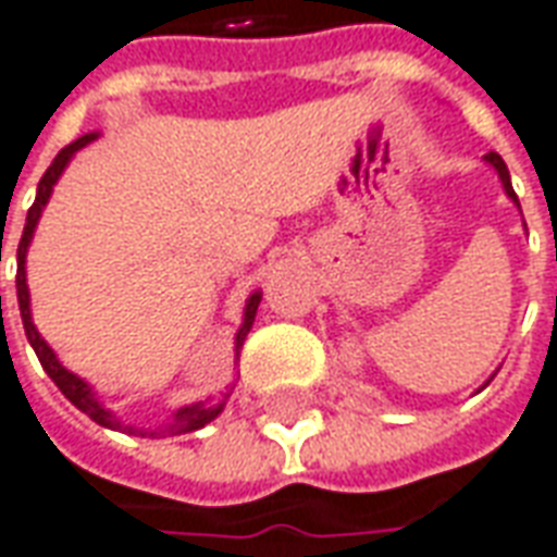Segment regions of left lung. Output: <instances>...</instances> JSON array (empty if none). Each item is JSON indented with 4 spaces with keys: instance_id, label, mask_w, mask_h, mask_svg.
Listing matches in <instances>:
<instances>
[{
    "instance_id": "8db88e82",
    "label": "left lung",
    "mask_w": 557,
    "mask_h": 557,
    "mask_svg": "<svg viewBox=\"0 0 557 557\" xmlns=\"http://www.w3.org/2000/svg\"><path fill=\"white\" fill-rule=\"evenodd\" d=\"M485 162H488V165H492V169L497 171V177H500V184H504V193H507V196L512 198V205L519 208V198H516V189H512V184H509L507 162L497 157V153H485ZM485 386H488V383H485ZM485 386H482V388H485Z\"/></svg>"
}]
</instances>
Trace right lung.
<instances>
[{"mask_svg":"<svg viewBox=\"0 0 557 557\" xmlns=\"http://www.w3.org/2000/svg\"><path fill=\"white\" fill-rule=\"evenodd\" d=\"M99 138V132H89V135H81L77 141H72L69 147H62L57 159L50 162V169L45 171V177L38 181V193H35V201L29 213H26V225H23V235H21V244H17V305H21V319H23V332L29 337V344H33L35 356L41 361V368L48 371V376L60 386V392L65 398L75 404L81 413H87L92 422H99V425L111 428V431H126V434H150V437H174V434H189V431H198V428H205L208 422H213L216 416L223 413L225 407V398H228V392H220V395H213V398H205V400H196V404H186L181 407L177 413L171 416L169 425L159 428V431H144V428H132V425H123L120 419H116L108 407H104L102 400L96 398V392L89 383H84L77 373L65 371L57 359V352L50 349L48 341L38 334L33 322V310H29V286H26V250H29V244H33V235H35V225L41 220V211H45V205H48L50 193H53V184L60 181V174L65 171V165L72 162L81 147H87L89 141H96ZM2 247V244H0ZM259 301H262V292H252L250 298H247V307H244V325H240L238 337H235V352H238L240 346H244V337L247 332L252 329V319H256V310H259Z\"/></svg>","mask_w":557,"mask_h":557,"instance_id":"obj_1","label":"right lung"}]
</instances>
